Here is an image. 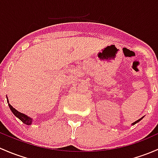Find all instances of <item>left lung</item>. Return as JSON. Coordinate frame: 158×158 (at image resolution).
<instances>
[{"label":"left lung","mask_w":158,"mask_h":158,"mask_svg":"<svg viewBox=\"0 0 158 158\" xmlns=\"http://www.w3.org/2000/svg\"><path fill=\"white\" fill-rule=\"evenodd\" d=\"M142 118H143V117H141V118H139V120H137V121H135V123H132V124H131V125H135V124H136V123H139V121H141V119H142Z\"/></svg>","instance_id":"left-lung-1"}]
</instances>
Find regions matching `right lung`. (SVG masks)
Wrapping results in <instances>:
<instances>
[{
	"label": "right lung",
	"instance_id": "right-lung-1",
	"mask_svg": "<svg viewBox=\"0 0 158 158\" xmlns=\"http://www.w3.org/2000/svg\"><path fill=\"white\" fill-rule=\"evenodd\" d=\"M7 103H8V105H9V107H10V109L11 112H12V113H14V115H15L16 117H17V118H18L19 119H20L21 121H22L23 123H24V124L29 125V126L32 124V122H33V121H32V118H30V117L27 116V115L23 114V113H19V112L17 111V110H16V109H14V107H13L12 106H11L10 104L9 103V101H8V99H7Z\"/></svg>",
	"mask_w": 158,
	"mask_h": 158
}]
</instances>
